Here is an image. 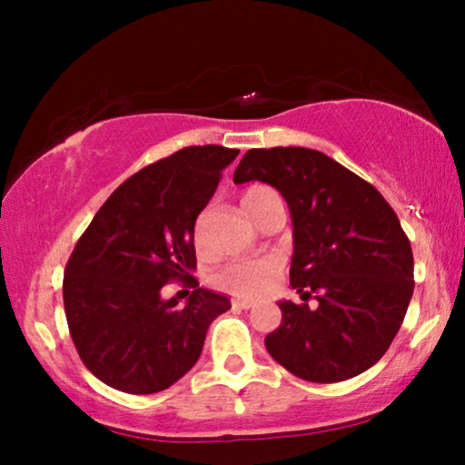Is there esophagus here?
<instances>
[{
	"instance_id": "obj_1",
	"label": "esophagus",
	"mask_w": 465,
	"mask_h": 465,
	"mask_svg": "<svg viewBox=\"0 0 465 465\" xmlns=\"http://www.w3.org/2000/svg\"><path fill=\"white\" fill-rule=\"evenodd\" d=\"M232 307H237V309H252L253 302H250V301H232Z\"/></svg>"
}]
</instances>
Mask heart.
<instances>
[{
    "instance_id": "obj_1",
    "label": "heart",
    "mask_w": 465,
    "mask_h": 465,
    "mask_svg": "<svg viewBox=\"0 0 465 465\" xmlns=\"http://www.w3.org/2000/svg\"><path fill=\"white\" fill-rule=\"evenodd\" d=\"M277 196L266 186H252L241 194V205L247 213L256 220L258 209L266 201ZM282 272V260L275 256H258V258H241L222 264L220 269L212 272V283L215 288L226 292V294L237 298H258L275 283Z\"/></svg>"
}]
</instances>
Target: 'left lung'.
<instances>
[{
    "mask_svg": "<svg viewBox=\"0 0 465 465\" xmlns=\"http://www.w3.org/2000/svg\"><path fill=\"white\" fill-rule=\"evenodd\" d=\"M232 180L277 188L294 224L290 283L304 302H279L282 323L264 339L272 360L311 383H339L377 364L415 288L411 241L390 203L309 148L250 150Z\"/></svg>",
    "mask_w": 465,
    "mask_h": 465,
    "instance_id": "left-lung-1",
    "label": "left lung"
}]
</instances>
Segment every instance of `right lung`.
Listing matches in <instances>:
<instances>
[{
    "mask_svg": "<svg viewBox=\"0 0 465 465\" xmlns=\"http://www.w3.org/2000/svg\"><path fill=\"white\" fill-rule=\"evenodd\" d=\"M239 150L190 145L152 163L114 190L75 243L63 277V304L80 360L124 393H156L196 364L209 323L231 309L199 288L194 222ZM180 278L186 305L162 298Z\"/></svg>",
    "mask_w": 465,
    "mask_h": 465,
    "instance_id": "1",
    "label": "right lung"
}]
</instances>
